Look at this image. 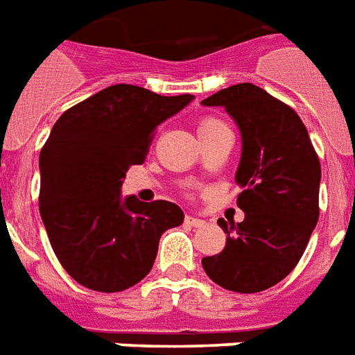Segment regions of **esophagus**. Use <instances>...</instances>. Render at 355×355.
I'll use <instances>...</instances> for the list:
<instances>
[{"label": "esophagus", "mask_w": 355, "mask_h": 355, "mask_svg": "<svg viewBox=\"0 0 355 355\" xmlns=\"http://www.w3.org/2000/svg\"><path fill=\"white\" fill-rule=\"evenodd\" d=\"M185 223L191 225V227H200V225H205V220L195 218V216H185Z\"/></svg>", "instance_id": "34e87169"}]
</instances>
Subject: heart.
Returning <instances> with one entry per match:
<instances>
[{
    "mask_svg": "<svg viewBox=\"0 0 355 355\" xmlns=\"http://www.w3.org/2000/svg\"><path fill=\"white\" fill-rule=\"evenodd\" d=\"M220 125H223L220 120H214V118H206V120H202V122L198 124V133L212 132V130L220 128Z\"/></svg>",
    "mask_w": 355,
    "mask_h": 355,
    "instance_id": "obj_1",
    "label": "heart"
}]
</instances>
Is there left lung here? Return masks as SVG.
Instances as JSON below:
<instances>
[{
  "label": "left lung",
  "mask_w": 355,
  "mask_h": 355,
  "mask_svg": "<svg viewBox=\"0 0 355 355\" xmlns=\"http://www.w3.org/2000/svg\"><path fill=\"white\" fill-rule=\"evenodd\" d=\"M202 105L225 109L239 128L235 182L245 212L237 225L218 222L225 248L202 258V268L227 291L260 293L294 270L318 225L319 158L300 116L258 85H230Z\"/></svg>",
  "instance_id": "8db88e82"
}]
</instances>
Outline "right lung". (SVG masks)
<instances>
[{
	"instance_id": "add662e5",
	"label": "right lung",
	"mask_w": 355,
	"mask_h": 355,
	"mask_svg": "<svg viewBox=\"0 0 355 355\" xmlns=\"http://www.w3.org/2000/svg\"><path fill=\"white\" fill-rule=\"evenodd\" d=\"M195 97L110 85L69 109L40 153V214L59 262L80 285L118 293L153 268L166 230L183 223L168 200L122 197L125 172L143 164L153 133Z\"/></svg>"
}]
</instances>
